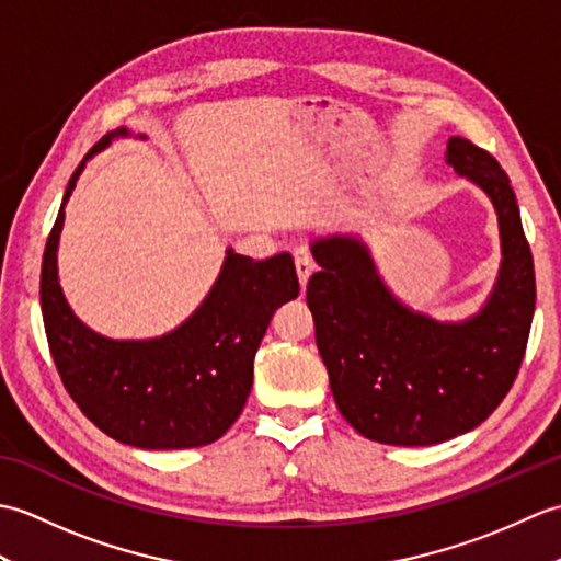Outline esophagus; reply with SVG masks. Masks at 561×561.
Segmentation results:
<instances>
[{
  "label": "esophagus",
  "instance_id": "34e87169",
  "mask_svg": "<svg viewBox=\"0 0 561 561\" xmlns=\"http://www.w3.org/2000/svg\"><path fill=\"white\" fill-rule=\"evenodd\" d=\"M294 265H296V274H299V282H301V289L308 284V279H311V274L316 270V262L311 257V253L308 250L299 248L294 253Z\"/></svg>",
  "mask_w": 561,
  "mask_h": 561
}]
</instances>
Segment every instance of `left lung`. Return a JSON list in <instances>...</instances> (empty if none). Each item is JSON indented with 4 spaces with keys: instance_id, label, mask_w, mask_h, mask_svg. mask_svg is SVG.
Instances as JSON below:
<instances>
[{
    "instance_id": "1",
    "label": "left lung",
    "mask_w": 561,
    "mask_h": 561,
    "mask_svg": "<svg viewBox=\"0 0 561 561\" xmlns=\"http://www.w3.org/2000/svg\"><path fill=\"white\" fill-rule=\"evenodd\" d=\"M448 163L490 195L502 231L496 289L468 323L400 306L359 238L332 233L311 245L320 272L306 301L330 390L344 420L378 444L432 446L470 432L506 398L526 356L535 270L508 175L465 137L448 141Z\"/></svg>"
}]
</instances>
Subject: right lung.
<instances>
[{
    "label": "right lung",
    "mask_w": 561,
    "mask_h": 561,
    "mask_svg": "<svg viewBox=\"0 0 561 561\" xmlns=\"http://www.w3.org/2000/svg\"><path fill=\"white\" fill-rule=\"evenodd\" d=\"M108 145L111 137H103L71 173L47 236L41 267L47 344L71 400L103 434L149 450L207 446L243 412L274 311L299 296L294 260L279 253L255 262L229 250L205 304L171 335L115 342L91 332L59 289L57 241L83 163Z\"/></svg>",
    "instance_id": "add662e5"
}]
</instances>
